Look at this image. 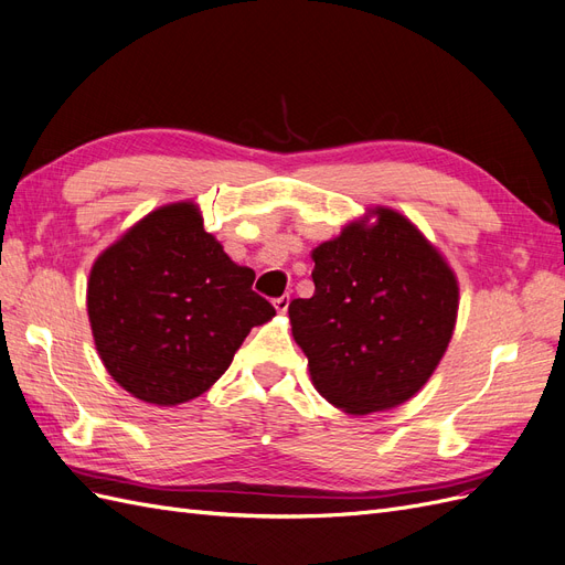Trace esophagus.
I'll use <instances>...</instances> for the list:
<instances>
[{
    "label": "esophagus",
    "instance_id": "1",
    "mask_svg": "<svg viewBox=\"0 0 565 565\" xmlns=\"http://www.w3.org/2000/svg\"><path fill=\"white\" fill-rule=\"evenodd\" d=\"M271 302H275V309H277L279 315H286V309H288V302H290V298H288V296H281V298H275V300H271Z\"/></svg>",
    "mask_w": 565,
    "mask_h": 565
}]
</instances>
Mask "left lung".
I'll use <instances>...</instances> for the list:
<instances>
[{
  "instance_id": "8db88e82",
  "label": "left lung",
  "mask_w": 565,
  "mask_h": 565,
  "mask_svg": "<svg viewBox=\"0 0 565 565\" xmlns=\"http://www.w3.org/2000/svg\"><path fill=\"white\" fill-rule=\"evenodd\" d=\"M315 296L288 305L317 392L369 415L406 404L455 331L458 277L406 215L369 209L312 250Z\"/></svg>"
}]
</instances>
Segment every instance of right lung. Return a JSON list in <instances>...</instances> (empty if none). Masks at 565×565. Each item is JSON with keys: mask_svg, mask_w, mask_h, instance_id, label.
<instances>
[{"mask_svg": "<svg viewBox=\"0 0 565 565\" xmlns=\"http://www.w3.org/2000/svg\"><path fill=\"white\" fill-rule=\"evenodd\" d=\"M253 279L204 230L194 202L159 206L90 267L86 309L103 366L145 404L204 394L253 326L277 315Z\"/></svg>", "mask_w": 565, "mask_h": 565, "instance_id": "1", "label": "right lung"}]
</instances>
